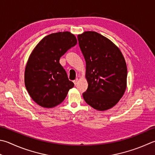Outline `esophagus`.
<instances>
[{
    "instance_id": "1",
    "label": "esophagus",
    "mask_w": 155,
    "mask_h": 155,
    "mask_svg": "<svg viewBox=\"0 0 155 155\" xmlns=\"http://www.w3.org/2000/svg\"><path fill=\"white\" fill-rule=\"evenodd\" d=\"M78 79H76V80H75L74 81V83L75 85H76L77 83H78Z\"/></svg>"
}]
</instances>
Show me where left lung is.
<instances>
[{"label": "left lung", "instance_id": "8db88e82", "mask_svg": "<svg viewBox=\"0 0 155 155\" xmlns=\"http://www.w3.org/2000/svg\"><path fill=\"white\" fill-rule=\"evenodd\" d=\"M86 61L88 84L83 98L90 107L106 110L118 103L127 87V65L124 57L112 41L96 31L78 36Z\"/></svg>", "mask_w": 155, "mask_h": 155}]
</instances>
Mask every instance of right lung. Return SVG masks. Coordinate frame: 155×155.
<instances>
[{"instance_id":"1","label":"right lung","mask_w":155,"mask_h":155,"mask_svg":"<svg viewBox=\"0 0 155 155\" xmlns=\"http://www.w3.org/2000/svg\"><path fill=\"white\" fill-rule=\"evenodd\" d=\"M77 42L71 32L60 31L45 36L32 51L25 65L24 82L30 97L40 106H57L74 86L59 60Z\"/></svg>"}]
</instances>
